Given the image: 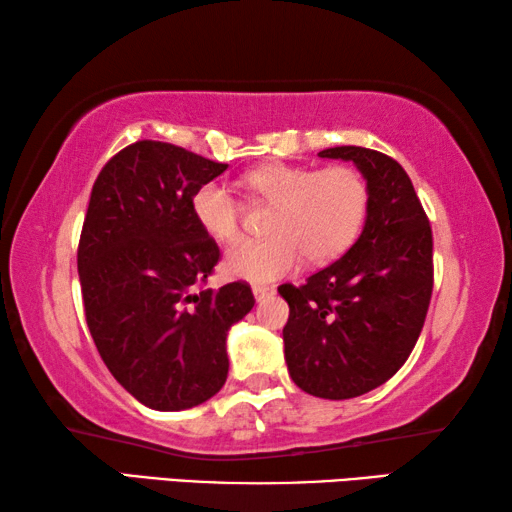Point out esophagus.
Masks as SVG:
<instances>
[{
    "label": "esophagus",
    "mask_w": 512,
    "mask_h": 512,
    "mask_svg": "<svg viewBox=\"0 0 512 512\" xmlns=\"http://www.w3.org/2000/svg\"><path fill=\"white\" fill-rule=\"evenodd\" d=\"M253 293H255V300H257V302H264V300H268V298L273 296L275 289H273V287H264V284H255Z\"/></svg>",
    "instance_id": "34e87169"
}]
</instances>
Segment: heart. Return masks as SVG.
Segmentation results:
<instances>
[{"label": "heart", "mask_w": 512, "mask_h": 512, "mask_svg": "<svg viewBox=\"0 0 512 512\" xmlns=\"http://www.w3.org/2000/svg\"><path fill=\"white\" fill-rule=\"evenodd\" d=\"M257 196L273 203L268 239H246L228 250L225 273L248 282H273L300 268L305 255L314 264L332 262L357 239L368 207L361 173L345 164L311 169L268 162L246 173ZM192 210L207 235L223 244L239 237L241 205L230 187L205 183L194 194Z\"/></svg>", "instance_id": "b5f03b06"}]
</instances>
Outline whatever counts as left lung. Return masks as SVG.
Listing matches in <instances>:
<instances>
[{"mask_svg":"<svg viewBox=\"0 0 512 512\" xmlns=\"http://www.w3.org/2000/svg\"><path fill=\"white\" fill-rule=\"evenodd\" d=\"M318 155L354 162L366 178V223L341 259L277 289L289 302L284 359L305 393L350 400L391 379L415 348L433 289V239L400 162L363 146Z\"/></svg>","mask_w":512,"mask_h":512,"instance_id":"1","label":"left lung"}]
</instances>
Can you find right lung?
<instances>
[{
	"label": "right lung",
	"instance_id": "1",
	"mask_svg": "<svg viewBox=\"0 0 512 512\" xmlns=\"http://www.w3.org/2000/svg\"><path fill=\"white\" fill-rule=\"evenodd\" d=\"M228 169L167 142L121 149L92 187L79 241L85 320L137 402L183 411L228 379V329L255 305L246 282L201 289L219 246L196 221L198 187Z\"/></svg>",
	"mask_w": 512,
	"mask_h": 512
}]
</instances>
